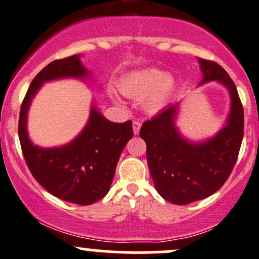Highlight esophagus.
I'll return each mask as SVG.
<instances>
[{
    "label": "esophagus",
    "mask_w": 259,
    "mask_h": 259,
    "mask_svg": "<svg viewBox=\"0 0 259 259\" xmlns=\"http://www.w3.org/2000/svg\"><path fill=\"white\" fill-rule=\"evenodd\" d=\"M141 126H142L141 122H139V121H133L132 127H133V132H135V135H138L139 130H141Z\"/></svg>",
    "instance_id": "34e87169"
}]
</instances>
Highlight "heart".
Returning <instances> with one entry per match:
<instances>
[{
    "instance_id": "obj_1",
    "label": "heart",
    "mask_w": 259,
    "mask_h": 259,
    "mask_svg": "<svg viewBox=\"0 0 259 259\" xmlns=\"http://www.w3.org/2000/svg\"><path fill=\"white\" fill-rule=\"evenodd\" d=\"M176 83L171 75L158 68H145L124 77L120 83V91L130 98L143 99L147 111L156 112L172 98Z\"/></svg>"
}]
</instances>
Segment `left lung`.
Here are the masks:
<instances>
[{
	"label": "left lung",
	"mask_w": 259,
	"mask_h": 259,
	"mask_svg": "<svg viewBox=\"0 0 259 259\" xmlns=\"http://www.w3.org/2000/svg\"><path fill=\"white\" fill-rule=\"evenodd\" d=\"M200 84L219 80L231 95L228 122L218 135L202 143L181 137L175 126L179 105L167 106L142 124L147 161L156 191L174 204H190L217 192L230 176L243 138V107L230 75L214 61L198 59Z\"/></svg>",
	"instance_id": "left-lung-1"
}]
</instances>
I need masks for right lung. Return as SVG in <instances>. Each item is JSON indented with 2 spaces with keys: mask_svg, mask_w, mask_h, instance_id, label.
Wrapping results in <instances>:
<instances>
[{
  "mask_svg": "<svg viewBox=\"0 0 259 259\" xmlns=\"http://www.w3.org/2000/svg\"><path fill=\"white\" fill-rule=\"evenodd\" d=\"M88 74L79 56L52 61L36 74L20 106L18 136L29 170L40 185L57 198L79 205L98 202L109 192L116 165L133 137L132 121L115 123L93 106L85 128L71 143L44 149L33 145L27 133V112L44 82Z\"/></svg>",
  "mask_w": 259,
  "mask_h": 259,
  "instance_id": "add662e5",
  "label": "right lung"
}]
</instances>
